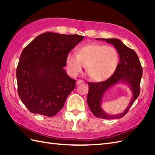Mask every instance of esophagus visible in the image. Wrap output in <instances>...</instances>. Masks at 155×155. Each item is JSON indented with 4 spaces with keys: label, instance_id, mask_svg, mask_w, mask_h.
Returning <instances> with one entry per match:
<instances>
[{
    "label": "esophagus",
    "instance_id": "obj_1",
    "mask_svg": "<svg viewBox=\"0 0 155 155\" xmlns=\"http://www.w3.org/2000/svg\"><path fill=\"white\" fill-rule=\"evenodd\" d=\"M83 83H84L83 81H82V80H78V81H77V85H80V84H83Z\"/></svg>",
    "mask_w": 155,
    "mask_h": 155
}]
</instances>
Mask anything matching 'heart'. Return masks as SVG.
I'll return each mask as SVG.
<instances>
[{
	"label": "heart",
	"mask_w": 155,
	"mask_h": 155,
	"mask_svg": "<svg viewBox=\"0 0 155 155\" xmlns=\"http://www.w3.org/2000/svg\"><path fill=\"white\" fill-rule=\"evenodd\" d=\"M119 62L117 51L110 46L88 43L78 48L77 54L68 53L66 63L72 76L77 77L84 66L93 80L103 82L108 79L116 71Z\"/></svg>",
	"instance_id": "heart-1"
}]
</instances>
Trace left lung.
<instances>
[{
	"mask_svg": "<svg viewBox=\"0 0 155 155\" xmlns=\"http://www.w3.org/2000/svg\"><path fill=\"white\" fill-rule=\"evenodd\" d=\"M106 41L116 48L119 55V63L114 74L108 79L99 83H88L89 86L87 96L88 107L95 117L103 119H117L123 117L132 106L140 94V83L143 76L139 57L135 51L128 48L117 38H97ZM122 83L127 85L132 92V98L123 113L118 115L107 114L101 107L104 93L112 86Z\"/></svg>",
	"mask_w": 155,
	"mask_h": 155,
	"instance_id": "obj_1",
	"label": "left lung"
}]
</instances>
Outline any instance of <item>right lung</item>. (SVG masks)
<instances>
[{
  "label": "right lung",
  "instance_id": "add662e5",
  "mask_svg": "<svg viewBox=\"0 0 155 155\" xmlns=\"http://www.w3.org/2000/svg\"><path fill=\"white\" fill-rule=\"evenodd\" d=\"M83 39L48 32L23 49L16 68L18 94L31 113L53 117L63 107L76 83L64 68L66 59Z\"/></svg>",
  "mask_w": 155,
  "mask_h": 155
}]
</instances>
